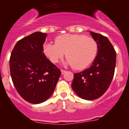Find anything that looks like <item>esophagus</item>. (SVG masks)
I'll use <instances>...</instances> for the list:
<instances>
[{"mask_svg": "<svg viewBox=\"0 0 129 129\" xmlns=\"http://www.w3.org/2000/svg\"><path fill=\"white\" fill-rule=\"evenodd\" d=\"M66 70H61V74H64V73L66 72Z\"/></svg>", "mask_w": 129, "mask_h": 129, "instance_id": "esophagus-1", "label": "esophagus"}]
</instances>
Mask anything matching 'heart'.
Here are the masks:
<instances>
[{
	"mask_svg": "<svg viewBox=\"0 0 129 129\" xmlns=\"http://www.w3.org/2000/svg\"><path fill=\"white\" fill-rule=\"evenodd\" d=\"M43 50L52 63H57L66 53V63L76 70H83L94 61L98 47L95 40L85 35L64 34L55 39V44L46 43Z\"/></svg>",
	"mask_w": 129,
	"mask_h": 129,
	"instance_id": "b5f03b06",
	"label": "heart"
}]
</instances>
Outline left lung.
I'll list each match as a JSON object with an SVG mask.
<instances>
[{"instance_id":"obj_1","label":"left lung","mask_w":129,"mask_h":129,"mask_svg":"<svg viewBox=\"0 0 129 129\" xmlns=\"http://www.w3.org/2000/svg\"><path fill=\"white\" fill-rule=\"evenodd\" d=\"M98 44V51L90 67L74 75L72 88L79 97L94 100L104 94L114 74L116 52L107 37L90 31Z\"/></svg>"}]
</instances>
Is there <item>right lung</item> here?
<instances>
[{
    "label": "right lung",
    "mask_w": 129,
    "mask_h": 129,
    "mask_svg": "<svg viewBox=\"0 0 129 129\" xmlns=\"http://www.w3.org/2000/svg\"><path fill=\"white\" fill-rule=\"evenodd\" d=\"M46 34L35 32L19 40L10 59V74L15 89L29 103L38 104L51 96L61 74L45 56Z\"/></svg>",
    "instance_id": "obj_1"
}]
</instances>
